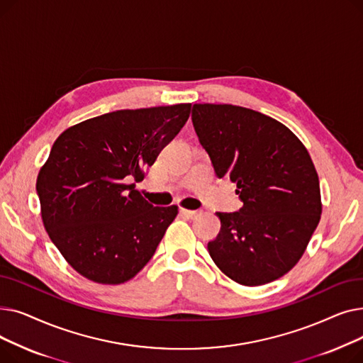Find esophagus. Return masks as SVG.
<instances>
[{
	"label": "esophagus",
	"mask_w": 363,
	"mask_h": 363,
	"mask_svg": "<svg viewBox=\"0 0 363 363\" xmlns=\"http://www.w3.org/2000/svg\"><path fill=\"white\" fill-rule=\"evenodd\" d=\"M181 213H182L184 216L189 218V219H194V218H197V216L200 215L199 211H189V208H181Z\"/></svg>",
	"instance_id": "34e87169"
}]
</instances>
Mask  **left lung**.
I'll return each mask as SVG.
<instances>
[{"mask_svg":"<svg viewBox=\"0 0 363 363\" xmlns=\"http://www.w3.org/2000/svg\"><path fill=\"white\" fill-rule=\"evenodd\" d=\"M193 125L219 178L230 177L240 212L216 215L207 244L218 268L253 287L291 271L322 213L319 178L309 151L281 122L233 104H194Z\"/></svg>","mask_w":363,"mask_h":363,"instance_id":"left-lung-1","label":"left lung"}]
</instances>
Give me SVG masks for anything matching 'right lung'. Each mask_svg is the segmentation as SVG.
Instances as JSON below:
<instances>
[{
  "label": "right lung",
  "instance_id": "obj_1",
  "mask_svg": "<svg viewBox=\"0 0 363 363\" xmlns=\"http://www.w3.org/2000/svg\"><path fill=\"white\" fill-rule=\"evenodd\" d=\"M191 104L118 110L62 132L36 178L48 237L89 281L118 285L155 255L178 206L155 207L128 181L144 179Z\"/></svg>",
  "mask_w": 363,
  "mask_h": 363
}]
</instances>
